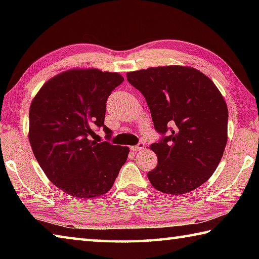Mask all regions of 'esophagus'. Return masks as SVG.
<instances>
[{
  "label": "esophagus",
  "instance_id": "obj_1",
  "mask_svg": "<svg viewBox=\"0 0 259 259\" xmlns=\"http://www.w3.org/2000/svg\"><path fill=\"white\" fill-rule=\"evenodd\" d=\"M145 147V144H144L143 142H139L137 145H135V146H131L130 147V150L131 151H134V152H138V151H140V150H143V148Z\"/></svg>",
  "mask_w": 259,
  "mask_h": 259
}]
</instances>
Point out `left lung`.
Segmentation results:
<instances>
[{
	"mask_svg": "<svg viewBox=\"0 0 259 259\" xmlns=\"http://www.w3.org/2000/svg\"><path fill=\"white\" fill-rule=\"evenodd\" d=\"M126 78L145 97L162 135L151 145L157 156V165L147 174L153 187L177 195L202 185L227 142L229 111L217 87L198 69L175 65L129 72Z\"/></svg>",
	"mask_w": 259,
	"mask_h": 259,
	"instance_id": "8db88e82",
	"label": "left lung"
}]
</instances>
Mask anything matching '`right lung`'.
Listing matches in <instances>:
<instances>
[{"instance_id": "add662e5", "label": "right lung", "mask_w": 259, "mask_h": 259, "mask_svg": "<svg viewBox=\"0 0 259 259\" xmlns=\"http://www.w3.org/2000/svg\"><path fill=\"white\" fill-rule=\"evenodd\" d=\"M124 78L96 68L69 69L46 82L29 108L30 146L49 181L74 198H95L113 186L126 146L91 140L103 128L106 102Z\"/></svg>"}]
</instances>
